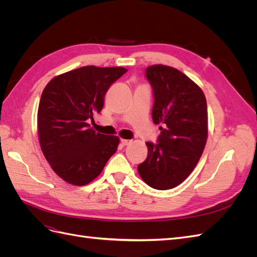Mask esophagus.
Masks as SVG:
<instances>
[{
    "label": "esophagus",
    "mask_w": 257,
    "mask_h": 257,
    "mask_svg": "<svg viewBox=\"0 0 257 257\" xmlns=\"http://www.w3.org/2000/svg\"><path fill=\"white\" fill-rule=\"evenodd\" d=\"M121 143L123 146H127V145L132 144V141L131 139H121Z\"/></svg>",
    "instance_id": "esophagus-1"
}]
</instances>
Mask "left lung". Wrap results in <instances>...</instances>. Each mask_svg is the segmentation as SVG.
<instances>
[{"label":"left lung","mask_w":257,"mask_h":257,"mask_svg":"<svg viewBox=\"0 0 257 257\" xmlns=\"http://www.w3.org/2000/svg\"><path fill=\"white\" fill-rule=\"evenodd\" d=\"M146 77L153 90L152 119L162 126L159 143H146L148 157L138 165V173L151 188L169 190L190 176L203 154L207 102L198 85L174 67L149 66Z\"/></svg>","instance_id":"left-lung-1"}]
</instances>
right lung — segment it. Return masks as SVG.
Instances as JSON below:
<instances>
[{
	"label": "right lung",
	"instance_id": "right-lung-1",
	"mask_svg": "<svg viewBox=\"0 0 257 257\" xmlns=\"http://www.w3.org/2000/svg\"><path fill=\"white\" fill-rule=\"evenodd\" d=\"M126 72L120 66H82L45 87L37 111L38 141L53 172L67 183H90L116 151L119 137L96 133L88 121L103 109L106 92Z\"/></svg>",
	"mask_w": 257,
	"mask_h": 257
}]
</instances>
